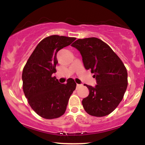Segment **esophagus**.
Masks as SVG:
<instances>
[{
	"label": "esophagus",
	"instance_id": "1",
	"mask_svg": "<svg viewBox=\"0 0 145 145\" xmlns=\"http://www.w3.org/2000/svg\"><path fill=\"white\" fill-rule=\"evenodd\" d=\"M81 86H82V84H76V86H77V88L80 87Z\"/></svg>",
	"mask_w": 145,
	"mask_h": 145
}]
</instances>
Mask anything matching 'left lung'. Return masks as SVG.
<instances>
[{"instance_id": "8db88e82", "label": "left lung", "mask_w": 145, "mask_h": 145, "mask_svg": "<svg viewBox=\"0 0 145 145\" xmlns=\"http://www.w3.org/2000/svg\"><path fill=\"white\" fill-rule=\"evenodd\" d=\"M80 51L86 69L94 74L97 85L85 84L89 94L82 101L91 116L108 115L119 106L127 86V71L123 63L107 44L96 37L78 39L71 45Z\"/></svg>"}]
</instances>
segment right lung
Masks as SVG:
<instances>
[{"instance_id":"right-lung-1","label":"right lung","mask_w":145,"mask_h":145,"mask_svg":"<svg viewBox=\"0 0 145 145\" xmlns=\"http://www.w3.org/2000/svg\"><path fill=\"white\" fill-rule=\"evenodd\" d=\"M75 37L50 35L38 44L22 71V88L28 103L38 115L46 119L59 118L65 112L69 97L76 89L72 78L61 84L55 76L56 54L69 46Z\"/></svg>"}]
</instances>
